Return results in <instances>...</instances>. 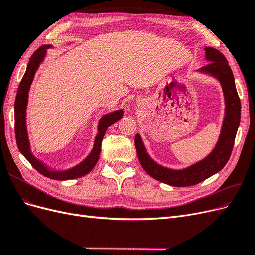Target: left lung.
Here are the masks:
<instances>
[{"mask_svg": "<svg viewBox=\"0 0 255 255\" xmlns=\"http://www.w3.org/2000/svg\"><path fill=\"white\" fill-rule=\"evenodd\" d=\"M205 58L208 64L200 71L208 73L219 80L226 100V116L222 123L219 140L213 152L203 160L183 170H172L157 165L145 151L139 135L135 137L138 158L144 171L153 179L175 187L192 186L217 173L226 166L232 153L237 128L241 121V100H239L233 72L225 55L214 48H205Z\"/></svg>", "mask_w": 255, "mask_h": 255, "instance_id": "8db88e82", "label": "left lung"}]
</instances>
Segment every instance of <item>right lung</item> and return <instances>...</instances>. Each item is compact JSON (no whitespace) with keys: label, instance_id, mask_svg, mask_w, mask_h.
I'll return each mask as SVG.
<instances>
[{"label":"right lung","instance_id":"add662e5","mask_svg":"<svg viewBox=\"0 0 255 255\" xmlns=\"http://www.w3.org/2000/svg\"><path fill=\"white\" fill-rule=\"evenodd\" d=\"M48 48H50V45H41L39 49H37L34 52L32 57L29 58L26 71L20 82L19 88L17 91L16 101H14V133H16L17 145L20 152L24 155V157L29 161V164L32 165L38 172L53 180H58V181L72 180V179H76V177H81L85 174H87L92 170V168L96 166L100 156V152H101V143L107 128L112 126L116 121H118L122 117L123 112L116 111L114 113L103 116L99 122V133L96 137L94 149H92L88 157L84 161H82L80 165L67 171L48 170V168L45 167L42 163H40V161L36 157H34L33 154L30 153L26 126H25V112H26V105H27L28 89L34 79V74L37 70V68L42 61V59L44 58L45 50Z\"/></svg>","mask_w":255,"mask_h":255}]
</instances>
